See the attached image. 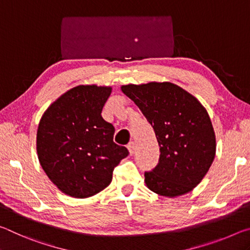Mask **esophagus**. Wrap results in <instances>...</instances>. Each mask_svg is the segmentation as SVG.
Segmentation results:
<instances>
[{
    "label": "esophagus",
    "instance_id": "esophagus-1",
    "mask_svg": "<svg viewBox=\"0 0 250 250\" xmlns=\"http://www.w3.org/2000/svg\"><path fill=\"white\" fill-rule=\"evenodd\" d=\"M127 148H128V152L130 155H133L135 153V144L134 142H130L129 144L127 145Z\"/></svg>",
    "mask_w": 250,
    "mask_h": 250
}]
</instances>
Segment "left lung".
Segmentation results:
<instances>
[{
	"instance_id": "1",
	"label": "left lung",
	"mask_w": 250,
	"mask_h": 250,
	"mask_svg": "<svg viewBox=\"0 0 250 250\" xmlns=\"http://www.w3.org/2000/svg\"><path fill=\"white\" fill-rule=\"evenodd\" d=\"M153 126L159 145L154 169L145 171L150 190L176 197L202 182L216 154V138L209 115L198 100L169 82L122 86Z\"/></svg>"
}]
</instances>
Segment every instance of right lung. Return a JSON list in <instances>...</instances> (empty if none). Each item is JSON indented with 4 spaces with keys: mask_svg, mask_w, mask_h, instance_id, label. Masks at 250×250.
Returning <instances> with one entry per match:
<instances>
[{
    "mask_svg": "<svg viewBox=\"0 0 250 250\" xmlns=\"http://www.w3.org/2000/svg\"><path fill=\"white\" fill-rule=\"evenodd\" d=\"M112 87L79 85L41 118L36 150L45 174L64 194L86 198L107 187L113 170L128 155L113 142L115 128L101 113Z\"/></svg>",
    "mask_w": 250,
    "mask_h": 250,
    "instance_id": "add662e5",
    "label": "right lung"
}]
</instances>
